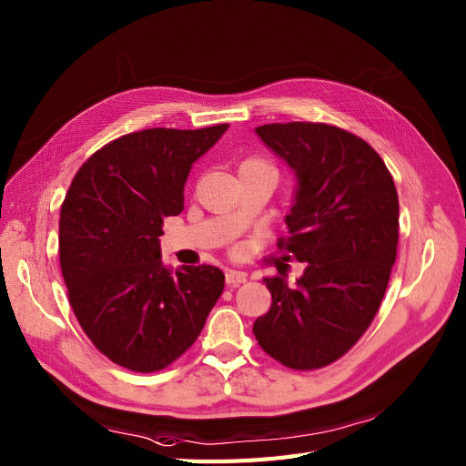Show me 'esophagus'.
<instances>
[{"label":"esophagus","mask_w":466,"mask_h":466,"mask_svg":"<svg viewBox=\"0 0 466 466\" xmlns=\"http://www.w3.org/2000/svg\"><path fill=\"white\" fill-rule=\"evenodd\" d=\"M246 273H242V271H227V284L228 287H239V284H244L246 282Z\"/></svg>","instance_id":"34e87169"}]
</instances>
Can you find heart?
<instances>
[{
    "instance_id": "obj_1",
    "label": "heart",
    "mask_w": 466,
    "mask_h": 466,
    "mask_svg": "<svg viewBox=\"0 0 466 466\" xmlns=\"http://www.w3.org/2000/svg\"><path fill=\"white\" fill-rule=\"evenodd\" d=\"M239 170H267L275 174L273 164L263 157H248L242 164H239Z\"/></svg>"
}]
</instances>
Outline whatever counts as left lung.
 <instances>
[{
  "instance_id": "left-lung-1",
  "label": "left lung",
  "mask_w": 466,
  "mask_h": 466,
  "mask_svg": "<svg viewBox=\"0 0 466 466\" xmlns=\"http://www.w3.org/2000/svg\"><path fill=\"white\" fill-rule=\"evenodd\" d=\"M255 133L298 179L279 248L306 268L294 287L263 279L273 304L253 335L287 368L318 370L347 354L380 309L397 258L399 195L381 157L340 127L292 122Z\"/></svg>"
}]
</instances>
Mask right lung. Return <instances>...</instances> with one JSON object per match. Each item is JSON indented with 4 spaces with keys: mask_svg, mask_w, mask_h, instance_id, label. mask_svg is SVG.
Here are the masks:
<instances>
[{
    "mask_svg": "<svg viewBox=\"0 0 466 466\" xmlns=\"http://www.w3.org/2000/svg\"><path fill=\"white\" fill-rule=\"evenodd\" d=\"M227 129L127 133L73 177L59 213V265L75 318L117 366L141 373L170 366L224 290L218 267H164L158 236L164 218L184 211L193 162Z\"/></svg>",
    "mask_w": 466,
    "mask_h": 466,
    "instance_id": "right-lung-1",
    "label": "right lung"
}]
</instances>
